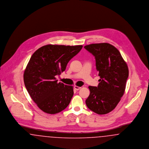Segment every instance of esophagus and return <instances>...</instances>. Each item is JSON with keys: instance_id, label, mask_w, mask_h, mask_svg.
Listing matches in <instances>:
<instances>
[{"instance_id": "1", "label": "esophagus", "mask_w": 149, "mask_h": 149, "mask_svg": "<svg viewBox=\"0 0 149 149\" xmlns=\"http://www.w3.org/2000/svg\"><path fill=\"white\" fill-rule=\"evenodd\" d=\"M74 88H75V89H76V90H79L80 88H81V87H80V86H74Z\"/></svg>"}]
</instances>
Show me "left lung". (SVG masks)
I'll return each mask as SVG.
<instances>
[{
    "label": "left lung",
    "instance_id": "1",
    "mask_svg": "<svg viewBox=\"0 0 149 149\" xmlns=\"http://www.w3.org/2000/svg\"><path fill=\"white\" fill-rule=\"evenodd\" d=\"M84 48L95 57L100 78L98 86H89L91 93L85 101L86 106L98 114L108 113L117 106L124 94L129 72L127 65L120 51L109 43H93Z\"/></svg>",
    "mask_w": 149,
    "mask_h": 149
}]
</instances>
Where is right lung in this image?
I'll return each mask as SVG.
<instances>
[{
	"instance_id": "right-lung-1",
	"label": "right lung",
	"mask_w": 149,
	"mask_h": 149,
	"mask_svg": "<svg viewBox=\"0 0 149 149\" xmlns=\"http://www.w3.org/2000/svg\"><path fill=\"white\" fill-rule=\"evenodd\" d=\"M82 45H47L36 50L24 72L23 79L31 98L45 113L56 114L69 104L73 88L57 82L55 78L80 52Z\"/></svg>"
}]
</instances>
